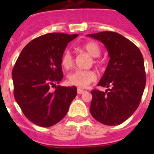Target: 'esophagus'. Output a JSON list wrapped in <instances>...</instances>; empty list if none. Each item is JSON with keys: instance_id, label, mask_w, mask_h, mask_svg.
<instances>
[{"instance_id": "esophagus-1", "label": "esophagus", "mask_w": 154, "mask_h": 154, "mask_svg": "<svg viewBox=\"0 0 154 154\" xmlns=\"http://www.w3.org/2000/svg\"><path fill=\"white\" fill-rule=\"evenodd\" d=\"M84 92H85V91H84L83 89H80V88H78V89H77V92H78V94H82L84 93Z\"/></svg>"}]
</instances>
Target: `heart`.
<instances>
[{
    "label": "heart",
    "mask_w": 154,
    "mask_h": 154,
    "mask_svg": "<svg viewBox=\"0 0 154 154\" xmlns=\"http://www.w3.org/2000/svg\"><path fill=\"white\" fill-rule=\"evenodd\" d=\"M83 49L93 58H97L100 55L101 50L100 48L95 42H89L83 46ZM74 58L69 50H65L61 58V64L65 69H70L73 65ZM95 63H99L97 59L94 60ZM96 72L92 70H81L78 69L69 75V82L72 85H76L80 88H86L89 84L96 80Z\"/></svg>",
    "instance_id": "obj_1"
}]
</instances>
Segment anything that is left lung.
<instances>
[{
    "instance_id": "1",
    "label": "left lung",
    "mask_w": 154,
    "mask_h": 154,
    "mask_svg": "<svg viewBox=\"0 0 154 154\" xmlns=\"http://www.w3.org/2000/svg\"><path fill=\"white\" fill-rule=\"evenodd\" d=\"M106 48L108 65L98 85L106 92L93 90L89 110L95 119L107 126L123 123L138 108L146 85L142 53L133 42L112 31L89 34ZM110 89H109L108 88Z\"/></svg>"
}]
</instances>
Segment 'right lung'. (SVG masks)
<instances>
[{"label": "right lung", "instance_id": "right-lung-1", "mask_svg": "<svg viewBox=\"0 0 154 154\" xmlns=\"http://www.w3.org/2000/svg\"><path fill=\"white\" fill-rule=\"evenodd\" d=\"M79 35L49 33L23 48L12 70L14 96L24 116L49 127L62 120L77 95L75 86H56L63 79L61 58L68 43Z\"/></svg>", "mask_w": 154, "mask_h": 154}]
</instances>
